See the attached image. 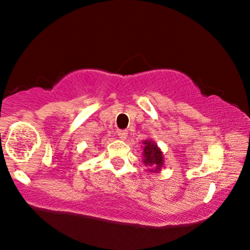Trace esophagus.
<instances>
[{
  "instance_id": "1",
  "label": "esophagus",
  "mask_w": 250,
  "mask_h": 250,
  "mask_svg": "<svg viewBox=\"0 0 250 250\" xmlns=\"http://www.w3.org/2000/svg\"><path fill=\"white\" fill-rule=\"evenodd\" d=\"M117 135H119V137L121 140H125L128 136V131L127 130H120L119 133H117Z\"/></svg>"
}]
</instances>
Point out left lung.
Wrapping results in <instances>:
<instances>
[{
	"label": "left lung",
	"mask_w": 250,
	"mask_h": 250,
	"mask_svg": "<svg viewBox=\"0 0 250 250\" xmlns=\"http://www.w3.org/2000/svg\"><path fill=\"white\" fill-rule=\"evenodd\" d=\"M142 148H143V163L147 167H150L148 171L150 173H160L161 169L165 166V159H163V153L159 146L155 143L153 140L147 139L142 141Z\"/></svg>",
	"instance_id": "left-lung-1"
}]
</instances>
